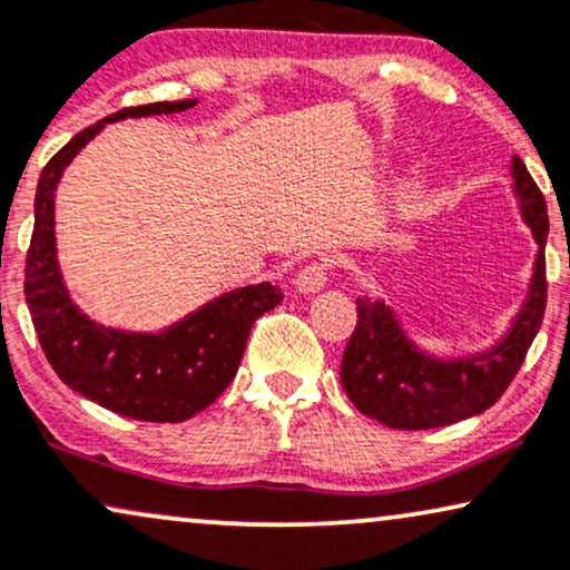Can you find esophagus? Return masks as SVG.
<instances>
[{
    "instance_id": "obj_1",
    "label": "esophagus",
    "mask_w": 570,
    "mask_h": 570,
    "mask_svg": "<svg viewBox=\"0 0 570 570\" xmlns=\"http://www.w3.org/2000/svg\"><path fill=\"white\" fill-rule=\"evenodd\" d=\"M326 278H328L326 263H309L297 273V278H294V289L302 294H315L326 286Z\"/></svg>"
}]
</instances>
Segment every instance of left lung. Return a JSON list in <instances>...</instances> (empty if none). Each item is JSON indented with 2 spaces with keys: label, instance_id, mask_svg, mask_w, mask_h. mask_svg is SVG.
I'll use <instances>...</instances> for the list:
<instances>
[{
  "label": "left lung",
  "instance_id": "left-lung-1",
  "mask_svg": "<svg viewBox=\"0 0 570 570\" xmlns=\"http://www.w3.org/2000/svg\"><path fill=\"white\" fill-rule=\"evenodd\" d=\"M521 218L537 242L529 292L500 342L476 355L436 357L421 350L384 299H357V326L342 357V386L360 413L389 429L423 431L484 413L521 368L544 318V247L550 220L521 157L510 163Z\"/></svg>",
  "mask_w": 570,
  "mask_h": 570
}]
</instances>
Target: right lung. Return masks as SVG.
<instances>
[{
	"label": "right lung",
	"mask_w": 570,
	"mask_h": 570,
	"mask_svg": "<svg viewBox=\"0 0 570 570\" xmlns=\"http://www.w3.org/2000/svg\"><path fill=\"white\" fill-rule=\"evenodd\" d=\"M194 105L197 99H181L107 115L65 144L45 165L36 186L26 302L41 350L62 384L136 421L178 423L213 405L239 371L255 321L284 299L268 281L249 284L223 292L157 334L102 326L70 299L55 242V191L65 168L107 124L184 112Z\"/></svg>",
	"instance_id": "1"
}]
</instances>
